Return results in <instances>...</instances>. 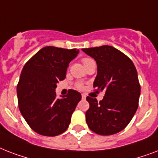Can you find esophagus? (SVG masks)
<instances>
[{
	"instance_id": "esophagus-1",
	"label": "esophagus",
	"mask_w": 158,
	"mask_h": 158,
	"mask_svg": "<svg viewBox=\"0 0 158 158\" xmlns=\"http://www.w3.org/2000/svg\"><path fill=\"white\" fill-rule=\"evenodd\" d=\"M82 99H86V96L84 94H82Z\"/></svg>"
}]
</instances>
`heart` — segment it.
Wrapping results in <instances>:
<instances>
[{"mask_svg":"<svg viewBox=\"0 0 158 158\" xmlns=\"http://www.w3.org/2000/svg\"><path fill=\"white\" fill-rule=\"evenodd\" d=\"M82 61H83L84 64L85 65V64H87L88 63H90V62L94 61V60L93 59H91V58H88V57H87V58H84V59L82 60ZM78 87H79V88H81L82 85L80 84H78Z\"/></svg>","mask_w":158,"mask_h":158,"instance_id":"1","label":"heart"}]
</instances>
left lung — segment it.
<instances>
[{"mask_svg": "<svg viewBox=\"0 0 158 158\" xmlns=\"http://www.w3.org/2000/svg\"><path fill=\"white\" fill-rule=\"evenodd\" d=\"M96 60L98 74L94 82L97 91H105L103 99L87 97L89 102L86 122L100 135H111L124 130L138 109L140 85L132 60L111 46L82 49Z\"/></svg>", "mask_w": 158, "mask_h": 158, "instance_id": "1", "label": "left lung"}]
</instances>
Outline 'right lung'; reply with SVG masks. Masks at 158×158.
<instances>
[{"mask_svg":"<svg viewBox=\"0 0 158 158\" xmlns=\"http://www.w3.org/2000/svg\"><path fill=\"white\" fill-rule=\"evenodd\" d=\"M79 52L45 47L22 69L17 85L19 108L31 129L39 135L56 136L69 127L81 94L70 89L67 95L57 98L56 89Z\"/></svg>","mask_w":158,"mask_h":158,"instance_id":"1","label":"right lung"}]
</instances>
